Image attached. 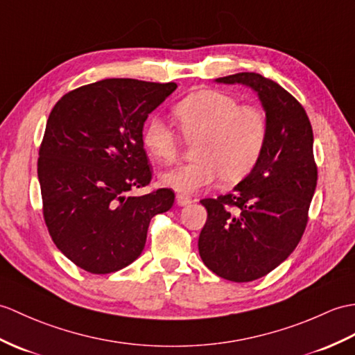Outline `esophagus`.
Masks as SVG:
<instances>
[{
    "label": "esophagus",
    "instance_id": "esophagus-1",
    "mask_svg": "<svg viewBox=\"0 0 355 355\" xmlns=\"http://www.w3.org/2000/svg\"><path fill=\"white\" fill-rule=\"evenodd\" d=\"M192 202H193V200H192L191 196L177 195V204L181 205V207H184V205H189V204H192Z\"/></svg>",
    "mask_w": 355,
    "mask_h": 355
}]
</instances>
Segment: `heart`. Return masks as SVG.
Here are the masks:
<instances>
[{
  "instance_id": "obj_1",
  "label": "heart",
  "mask_w": 355,
  "mask_h": 355,
  "mask_svg": "<svg viewBox=\"0 0 355 355\" xmlns=\"http://www.w3.org/2000/svg\"><path fill=\"white\" fill-rule=\"evenodd\" d=\"M172 113L187 140L198 139L195 162L160 174L162 186L178 193H195L220 177L239 183L251 174L265 153L269 136L266 113L222 90H198L177 103ZM142 144L159 163L174 162L180 151L177 133L159 116L146 122Z\"/></svg>"
}]
</instances>
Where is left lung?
<instances>
[{
    "mask_svg": "<svg viewBox=\"0 0 355 355\" xmlns=\"http://www.w3.org/2000/svg\"><path fill=\"white\" fill-rule=\"evenodd\" d=\"M216 81L251 87L269 121L265 153L251 174L232 193L201 200L207 209L198 239L204 265L246 283L282 265L304 234L318 181L313 130L304 107L275 81L255 72Z\"/></svg>",
    "mask_w": 355,
    "mask_h": 355,
    "instance_id": "obj_1",
    "label": "left lung"
}]
</instances>
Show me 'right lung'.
<instances>
[{
    "mask_svg": "<svg viewBox=\"0 0 355 355\" xmlns=\"http://www.w3.org/2000/svg\"><path fill=\"white\" fill-rule=\"evenodd\" d=\"M175 83L107 78L63 95L53 107L39 148L37 177L49 236L90 274H110L142 254L150 220L175 195L150 184L144 123Z\"/></svg>",
    "mask_w": 355,
    "mask_h": 355,
    "instance_id": "obj_1",
    "label": "right lung"
}]
</instances>
